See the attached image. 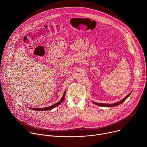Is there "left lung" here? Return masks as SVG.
I'll use <instances>...</instances> for the list:
<instances>
[{
    "label": "left lung",
    "instance_id": "1",
    "mask_svg": "<svg viewBox=\"0 0 147 147\" xmlns=\"http://www.w3.org/2000/svg\"><path fill=\"white\" fill-rule=\"evenodd\" d=\"M133 90L126 96L125 97H124L123 99H121V100L117 102H116L115 103H112V104H107V103H97V102H93L92 101L94 104L96 105H98V106H100V107H107V108H110V107H116V106H117L121 104V103H123L124 101L125 100V99H126L128 97H129V96L131 95V92H132Z\"/></svg>",
    "mask_w": 147,
    "mask_h": 147
}]
</instances>
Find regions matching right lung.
Wrapping results in <instances>:
<instances>
[{"label": "right lung", "instance_id": "1", "mask_svg": "<svg viewBox=\"0 0 147 147\" xmlns=\"http://www.w3.org/2000/svg\"><path fill=\"white\" fill-rule=\"evenodd\" d=\"M66 90H65V91L63 93V95L61 99L57 103H56L55 104H53L51 106H49V107H45V108H30V109H31L32 110H34V111H48V110H51L53 108H55V107L59 106L60 104H61L62 103V102L65 99V95H66Z\"/></svg>", "mask_w": 147, "mask_h": 147}]
</instances>
